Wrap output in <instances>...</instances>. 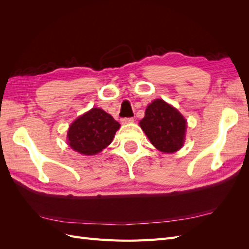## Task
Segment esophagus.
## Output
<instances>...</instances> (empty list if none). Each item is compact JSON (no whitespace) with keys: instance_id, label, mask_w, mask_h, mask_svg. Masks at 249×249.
<instances>
[{"instance_id":"34e87169","label":"esophagus","mask_w":249,"mask_h":249,"mask_svg":"<svg viewBox=\"0 0 249 249\" xmlns=\"http://www.w3.org/2000/svg\"><path fill=\"white\" fill-rule=\"evenodd\" d=\"M134 122V118L133 117H124L122 119V123L124 124H131Z\"/></svg>"}]
</instances>
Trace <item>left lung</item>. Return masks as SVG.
Instances as JSON below:
<instances>
[{
  "label": "left lung",
  "instance_id": "1",
  "mask_svg": "<svg viewBox=\"0 0 249 249\" xmlns=\"http://www.w3.org/2000/svg\"><path fill=\"white\" fill-rule=\"evenodd\" d=\"M152 144L163 153H175L184 145L187 122L171 105L155 100L139 123Z\"/></svg>",
  "mask_w": 249,
  "mask_h": 249
}]
</instances>
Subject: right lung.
Returning <instances> with one entry per match:
<instances>
[{"mask_svg": "<svg viewBox=\"0 0 249 249\" xmlns=\"http://www.w3.org/2000/svg\"><path fill=\"white\" fill-rule=\"evenodd\" d=\"M119 126V123L107 112L92 108L71 124L67 142L76 152L93 156L110 144Z\"/></svg>", "mask_w": 249, "mask_h": 249, "instance_id": "obj_1", "label": "right lung"}]
</instances>
